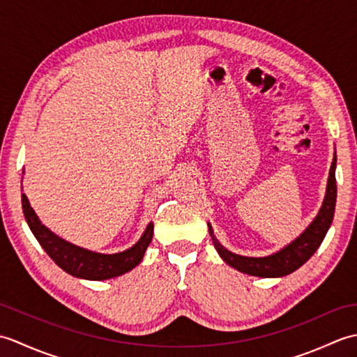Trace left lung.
Here are the masks:
<instances>
[{"instance_id": "1", "label": "left lung", "mask_w": 357, "mask_h": 357, "mask_svg": "<svg viewBox=\"0 0 357 357\" xmlns=\"http://www.w3.org/2000/svg\"><path fill=\"white\" fill-rule=\"evenodd\" d=\"M336 151L333 156V162L330 167V174L327 181V192H325V198L322 206L317 211L316 218L313 219L307 229L302 231L298 238L291 241L290 244H287L278 252L271 253L268 256L253 257V256H242L236 255L227 250L221 242L215 236V231L211 229V224L208 225V233L213 241V245L216 248L218 255L222 257L225 264H229L230 267L236 268L241 273H245L250 276L257 278H282L290 275V273L296 271L299 267H302L310 257L314 255V252L327 234L330 225L333 222V216H335V207H336Z\"/></svg>"}]
</instances>
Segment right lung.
<instances>
[{
    "label": "right lung",
    "mask_w": 357,
    "mask_h": 357,
    "mask_svg": "<svg viewBox=\"0 0 357 357\" xmlns=\"http://www.w3.org/2000/svg\"><path fill=\"white\" fill-rule=\"evenodd\" d=\"M21 202L29 229L32 230L33 236L40 242L44 252L52 257V261L59 268L79 279L105 280L133 270L142 261L144 253H146L151 238H153V222H149L138 242L130 248L124 250V252L112 255L92 252V250L78 247L72 242L59 238L58 234L41 224L40 218L36 216L35 210L30 207V202L24 193L21 195Z\"/></svg>",
    "instance_id": "right-lung-1"
}]
</instances>
